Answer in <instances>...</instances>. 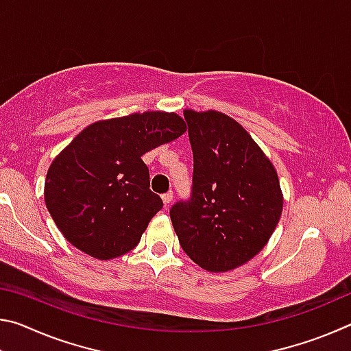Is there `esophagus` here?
I'll return each mask as SVG.
<instances>
[{
    "instance_id": "obj_1",
    "label": "esophagus",
    "mask_w": 351,
    "mask_h": 351,
    "mask_svg": "<svg viewBox=\"0 0 351 351\" xmlns=\"http://www.w3.org/2000/svg\"><path fill=\"white\" fill-rule=\"evenodd\" d=\"M162 201H164L165 206H169L171 201H173V192H171V190H169L167 193H164L162 195Z\"/></svg>"
}]
</instances>
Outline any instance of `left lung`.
<instances>
[{
	"mask_svg": "<svg viewBox=\"0 0 351 351\" xmlns=\"http://www.w3.org/2000/svg\"><path fill=\"white\" fill-rule=\"evenodd\" d=\"M193 152L192 193L171 206L180 245L206 271L226 272L255 257L283 209L274 165L232 117L184 110Z\"/></svg>",
	"mask_w": 351,
	"mask_h": 351,
	"instance_id": "left-lung-1",
	"label": "left lung"
}]
</instances>
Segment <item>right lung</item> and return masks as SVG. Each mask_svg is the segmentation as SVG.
<instances>
[{
	"label": "right lung",
	"mask_w": 351,
	"mask_h": 351,
	"mask_svg": "<svg viewBox=\"0 0 351 351\" xmlns=\"http://www.w3.org/2000/svg\"><path fill=\"white\" fill-rule=\"evenodd\" d=\"M186 132L175 112L145 111L91 123L52 161L45 203L71 245L99 260L136 247L162 199L141 156Z\"/></svg>",
	"instance_id": "obj_1"
}]
</instances>
